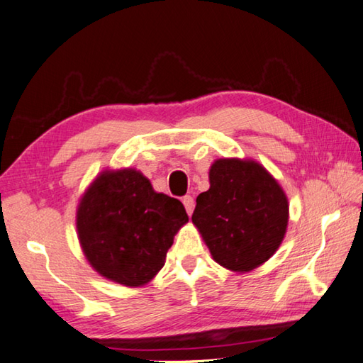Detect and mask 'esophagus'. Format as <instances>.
Here are the masks:
<instances>
[{
  "instance_id": "esophagus-1",
  "label": "esophagus",
  "mask_w": 363,
  "mask_h": 363,
  "mask_svg": "<svg viewBox=\"0 0 363 363\" xmlns=\"http://www.w3.org/2000/svg\"><path fill=\"white\" fill-rule=\"evenodd\" d=\"M182 203H184V207H186V211H187L189 215L194 213V209H195V199H194V196L186 195V196L182 198Z\"/></svg>"
}]
</instances>
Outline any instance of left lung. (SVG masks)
<instances>
[{"label": "left lung", "instance_id": "obj_1", "mask_svg": "<svg viewBox=\"0 0 363 363\" xmlns=\"http://www.w3.org/2000/svg\"><path fill=\"white\" fill-rule=\"evenodd\" d=\"M211 189L196 198L191 221L213 260L246 273L279 248L289 223V201L267 169L251 159H218Z\"/></svg>", "mask_w": 363, "mask_h": 363}]
</instances>
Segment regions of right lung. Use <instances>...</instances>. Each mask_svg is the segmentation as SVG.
<instances>
[{
    "label": "right lung",
    "mask_w": 363,
    "mask_h": 363,
    "mask_svg": "<svg viewBox=\"0 0 363 363\" xmlns=\"http://www.w3.org/2000/svg\"><path fill=\"white\" fill-rule=\"evenodd\" d=\"M187 221L179 199L154 191L133 168L103 172L81 198L76 213L90 265L126 287H140L160 272L176 233Z\"/></svg>",
    "instance_id": "1"
}]
</instances>
